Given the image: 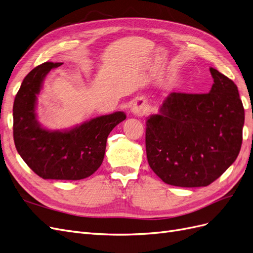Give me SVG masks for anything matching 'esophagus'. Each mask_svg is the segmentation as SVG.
Returning <instances> with one entry per match:
<instances>
[{
  "instance_id": "obj_1",
  "label": "esophagus",
  "mask_w": 253,
  "mask_h": 253,
  "mask_svg": "<svg viewBox=\"0 0 253 253\" xmlns=\"http://www.w3.org/2000/svg\"><path fill=\"white\" fill-rule=\"evenodd\" d=\"M131 112L134 115H137V116H142V115H144L145 112H147V105H145V103L141 100L136 101L132 106Z\"/></svg>"
}]
</instances>
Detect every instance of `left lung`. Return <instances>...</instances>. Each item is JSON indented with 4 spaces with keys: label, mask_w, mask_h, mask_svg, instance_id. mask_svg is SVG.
<instances>
[{
    "label": "left lung",
    "mask_w": 253,
    "mask_h": 253,
    "mask_svg": "<svg viewBox=\"0 0 253 253\" xmlns=\"http://www.w3.org/2000/svg\"><path fill=\"white\" fill-rule=\"evenodd\" d=\"M208 94L171 93L145 128L148 163L168 185H210L239 155L245 111L232 80L210 67Z\"/></svg>",
    "instance_id": "8db88e82"
}]
</instances>
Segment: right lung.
I'll return each mask as SVG.
<instances>
[{"label": "right lung", "mask_w": 253, "mask_h": 253, "mask_svg": "<svg viewBox=\"0 0 253 253\" xmlns=\"http://www.w3.org/2000/svg\"><path fill=\"white\" fill-rule=\"evenodd\" d=\"M62 64L45 62L23 80L13 102V140L22 159L43 179L79 180L101 166L109 134L126 116L115 112L61 131L43 127L37 119V96L46 75Z\"/></svg>", "instance_id": "obj_1"}]
</instances>
